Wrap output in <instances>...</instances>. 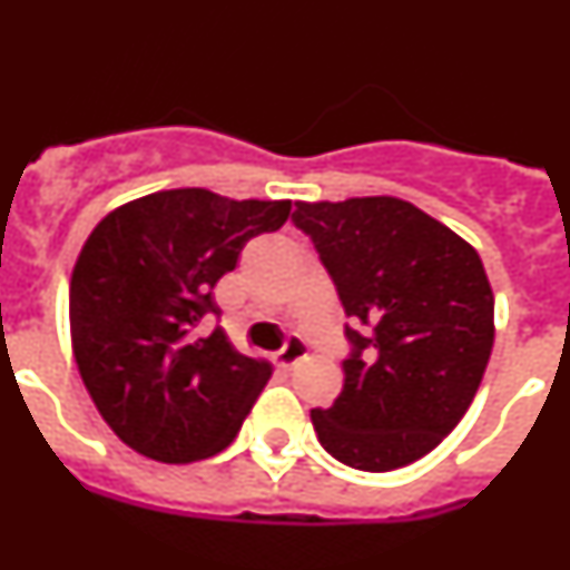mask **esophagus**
<instances>
[{
    "label": "esophagus",
    "instance_id": "1",
    "mask_svg": "<svg viewBox=\"0 0 570 570\" xmlns=\"http://www.w3.org/2000/svg\"><path fill=\"white\" fill-rule=\"evenodd\" d=\"M305 356H308V342L302 340V336L291 334L288 340H285V345H282L279 354H276V365L294 367L296 362H302Z\"/></svg>",
    "mask_w": 570,
    "mask_h": 570
}]
</instances>
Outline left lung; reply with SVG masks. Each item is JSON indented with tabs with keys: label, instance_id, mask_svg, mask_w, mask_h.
<instances>
[{
	"label": "left lung",
	"instance_id": "1",
	"mask_svg": "<svg viewBox=\"0 0 570 570\" xmlns=\"http://www.w3.org/2000/svg\"><path fill=\"white\" fill-rule=\"evenodd\" d=\"M291 219L351 316L342 394L311 411L322 448L374 473L422 460L465 416L491 356L480 254L396 196L296 203Z\"/></svg>",
	"mask_w": 570,
	"mask_h": 570
}]
</instances>
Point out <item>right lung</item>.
<instances>
[{"label":"right lung","mask_w":570,"mask_h":570,"mask_svg":"<svg viewBox=\"0 0 570 570\" xmlns=\"http://www.w3.org/2000/svg\"><path fill=\"white\" fill-rule=\"evenodd\" d=\"M291 203L205 188L142 196L110 210L70 276V340L90 400L114 434L156 462L208 460L234 442L271 365L216 325V282L245 242L285 225Z\"/></svg>","instance_id":"add662e5"}]
</instances>
